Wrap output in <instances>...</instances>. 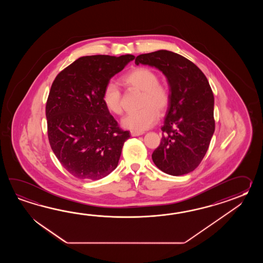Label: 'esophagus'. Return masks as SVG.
Instances as JSON below:
<instances>
[{
	"label": "esophagus",
	"instance_id": "1",
	"mask_svg": "<svg viewBox=\"0 0 263 263\" xmlns=\"http://www.w3.org/2000/svg\"><path fill=\"white\" fill-rule=\"evenodd\" d=\"M143 134H144V133L134 132V130H132V132H130V135H132V136H139V135H142Z\"/></svg>",
	"mask_w": 263,
	"mask_h": 263
}]
</instances>
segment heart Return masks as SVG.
I'll list each match as a JSON object with an SVG mask.
<instances>
[{
    "label": "heart",
    "instance_id": "b5f03b06",
    "mask_svg": "<svg viewBox=\"0 0 263 263\" xmlns=\"http://www.w3.org/2000/svg\"><path fill=\"white\" fill-rule=\"evenodd\" d=\"M126 86L143 92L142 110L129 112L121 119V125L125 129L134 132H145L155 125L159 112H163L170 103V94L165 86L160 83L159 75L149 67L134 68L122 78ZM102 101L107 110L114 115L122 112L121 92L118 85L109 83L102 92Z\"/></svg>",
    "mask_w": 263,
    "mask_h": 263
}]
</instances>
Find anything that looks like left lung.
Returning a JSON list of instances; mask_svg holds the SVG:
<instances>
[{
	"instance_id": "left-lung-1",
	"label": "left lung",
	"mask_w": 263,
	"mask_h": 263,
	"mask_svg": "<svg viewBox=\"0 0 263 263\" xmlns=\"http://www.w3.org/2000/svg\"><path fill=\"white\" fill-rule=\"evenodd\" d=\"M135 64L156 67L169 85L170 103L153 162L171 176L190 173L205 156L215 129L214 98L208 79L193 62L170 50L140 54Z\"/></svg>"
}]
</instances>
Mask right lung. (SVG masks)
<instances>
[{
	"label": "right lung",
	"mask_w": 263,
	"mask_h": 263,
	"mask_svg": "<svg viewBox=\"0 0 263 263\" xmlns=\"http://www.w3.org/2000/svg\"><path fill=\"white\" fill-rule=\"evenodd\" d=\"M135 56L80 57L56 76L46 105L50 147L74 177L98 180L118 166L129 133L102 101L110 80Z\"/></svg>",
	"instance_id": "1"
}]
</instances>
